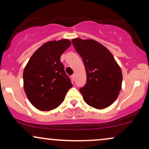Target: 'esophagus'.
Returning <instances> with one entry per match:
<instances>
[{"mask_svg": "<svg viewBox=\"0 0 149 149\" xmlns=\"http://www.w3.org/2000/svg\"><path fill=\"white\" fill-rule=\"evenodd\" d=\"M71 77H72L73 80H74V79H75V78H76V75H75V74H73L72 76H71Z\"/></svg>", "mask_w": 149, "mask_h": 149, "instance_id": "esophagus-1", "label": "esophagus"}]
</instances>
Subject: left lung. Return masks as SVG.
I'll return each mask as SVG.
<instances>
[{
    "label": "left lung",
    "mask_w": 149,
    "mask_h": 149,
    "mask_svg": "<svg viewBox=\"0 0 149 149\" xmlns=\"http://www.w3.org/2000/svg\"><path fill=\"white\" fill-rule=\"evenodd\" d=\"M85 64L87 82L80 92L85 102L96 109L112 105L119 94L122 72L110 51L94 39H72Z\"/></svg>",
    "instance_id": "8db88e82"
}]
</instances>
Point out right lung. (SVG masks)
I'll list each match as a JSON object with an SVG mask.
<instances>
[{"label": "right lung", "mask_w": 149, "mask_h": 149, "mask_svg": "<svg viewBox=\"0 0 149 149\" xmlns=\"http://www.w3.org/2000/svg\"><path fill=\"white\" fill-rule=\"evenodd\" d=\"M67 39L44 44L30 58L23 70V87L34 107L42 111L56 108L72 87L60 62V57L71 46Z\"/></svg>", "instance_id": "add662e5"}]
</instances>
